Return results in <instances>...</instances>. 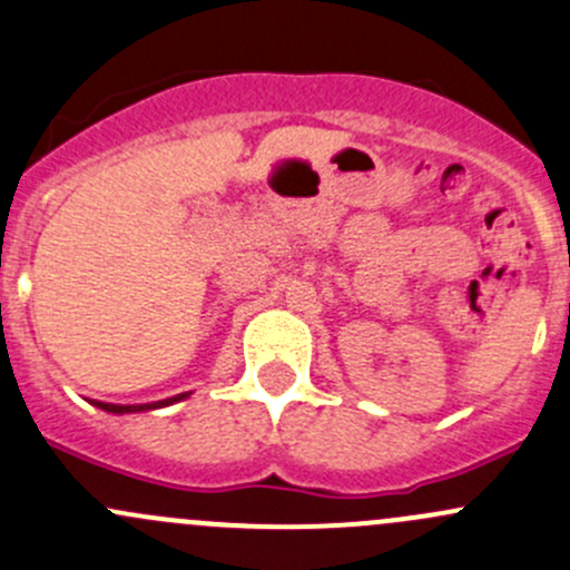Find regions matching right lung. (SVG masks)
Instances as JSON below:
<instances>
[{
    "label": "right lung",
    "instance_id": "obj_1",
    "mask_svg": "<svg viewBox=\"0 0 570 570\" xmlns=\"http://www.w3.org/2000/svg\"><path fill=\"white\" fill-rule=\"evenodd\" d=\"M190 393H177L171 395V399H164V401H153V404H106V401H89V404H95L98 410L104 412H111V415H128V412H149V410H160V406H169V404H177V401L188 399Z\"/></svg>",
    "mask_w": 570,
    "mask_h": 570
}]
</instances>
